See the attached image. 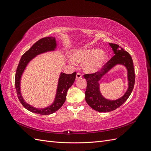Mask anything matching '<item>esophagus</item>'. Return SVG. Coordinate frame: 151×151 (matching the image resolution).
Listing matches in <instances>:
<instances>
[{
	"instance_id": "34e87169",
	"label": "esophagus",
	"mask_w": 151,
	"mask_h": 151,
	"mask_svg": "<svg viewBox=\"0 0 151 151\" xmlns=\"http://www.w3.org/2000/svg\"><path fill=\"white\" fill-rule=\"evenodd\" d=\"M82 77H83V76H82V74H81V73H79V72L77 73V74H76V79H81Z\"/></svg>"
}]
</instances>
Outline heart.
<instances>
[{"mask_svg":"<svg viewBox=\"0 0 151 151\" xmlns=\"http://www.w3.org/2000/svg\"><path fill=\"white\" fill-rule=\"evenodd\" d=\"M79 63H86V70L89 72L98 71L106 62L108 57L103 51L98 48L82 50L77 52L74 57Z\"/></svg>","mask_w":151,"mask_h":151,"instance_id":"b5f03b06","label":"heart"}]
</instances>
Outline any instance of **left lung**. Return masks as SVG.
Wrapping results in <instances>:
<instances>
[{
  "label": "left lung",
  "mask_w": 151,
  "mask_h": 151,
  "mask_svg": "<svg viewBox=\"0 0 151 151\" xmlns=\"http://www.w3.org/2000/svg\"><path fill=\"white\" fill-rule=\"evenodd\" d=\"M114 52V55L101 68V70L92 74H85L84 77L87 81V88L85 92V99L91 108L99 112H109L119 108L129 98L133 91L135 75L134 63L130 55L125 51L119 45L109 43ZM116 64L125 65L128 70L129 89L124 96L115 101L104 99L99 89V81L108 71Z\"/></svg>",
  "instance_id": "left-lung-1"
}]
</instances>
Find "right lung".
Here are the masks:
<instances>
[{
    "label": "right lung",
    "mask_w": 151,
    "mask_h": 151,
    "mask_svg": "<svg viewBox=\"0 0 151 151\" xmlns=\"http://www.w3.org/2000/svg\"><path fill=\"white\" fill-rule=\"evenodd\" d=\"M56 47L55 39L53 37H45L37 41L28 51L25 52L21 57V60L18 64L16 76H15V87L18 99L25 108L29 111L40 115H48L57 111L60 109L66 99V96L68 89L74 83L76 72H74L71 74H66L61 73L58 81V88L55 100L50 106L43 109H37L32 107L29 104L26 103L22 99L20 92V79L21 75L23 72L26 66L32 58L38 54L46 52L47 51L53 50Z\"/></svg>",
    "instance_id": "1"
}]
</instances>
